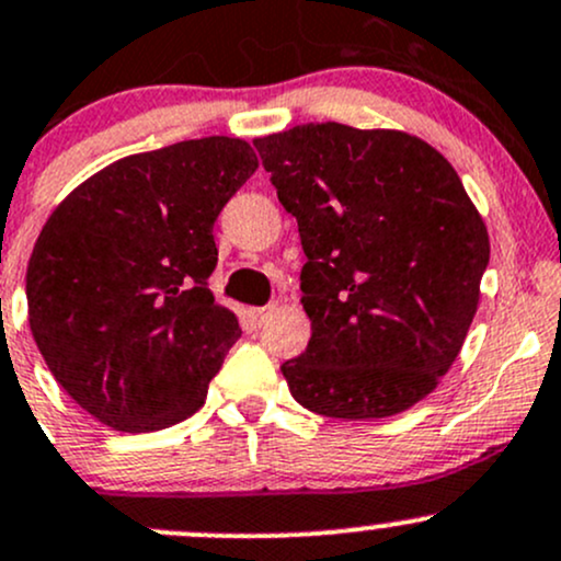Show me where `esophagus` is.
Wrapping results in <instances>:
<instances>
[{"instance_id":"34e87169","label":"esophagus","mask_w":561,"mask_h":561,"mask_svg":"<svg viewBox=\"0 0 561 561\" xmlns=\"http://www.w3.org/2000/svg\"><path fill=\"white\" fill-rule=\"evenodd\" d=\"M276 306H279V304H276V300H274V304H268V306H261V309H255V311H252V313H255V319H257V322H261V319H266L268 313L276 309Z\"/></svg>"}]
</instances>
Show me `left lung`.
<instances>
[{"instance_id":"obj_1","label":"left lung","mask_w":561,"mask_h":561,"mask_svg":"<svg viewBox=\"0 0 561 561\" xmlns=\"http://www.w3.org/2000/svg\"><path fill=\"white\" fill-rule=\"evenodd\" d=\"M298 220L311 319L295 402L367 421L421 402L471 328L490 237L453 164L397 130L322 122L252 140Z\"/></svg>"}]
</instances>
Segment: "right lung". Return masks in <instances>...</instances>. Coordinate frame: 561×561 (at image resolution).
<instances>
[{
	"label": "right lung",
	"instance_id": "right-lung-1",
	"mask_svg": "<svg viewBox=\"0 0 561 561\" xmlns=\"http://www.w3.org/2000/svg\"><path fill=\"white\" fill-rule=\"evenodd\" d=\"M239 138L133 153L73 188L36 239L28 324L66 393L116 431H159L205 404L242 335L215 304L213 226L255 172Z\"/></svg>",
	"mask_w": 561,
	"mask_h": 561
}]
</instances>
